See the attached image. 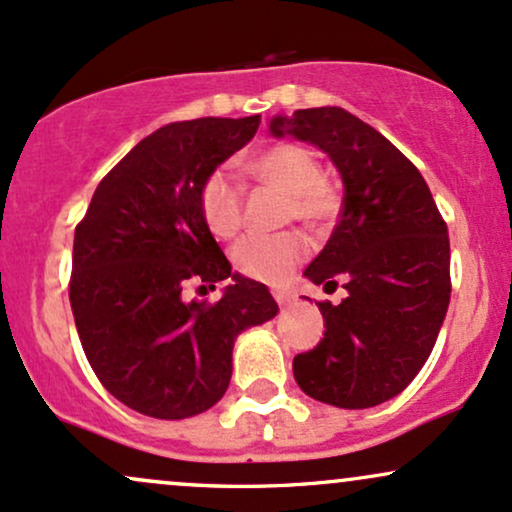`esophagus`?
Segmentation results:
<instances>
[{"instance_id": "esophagus-1", "label": "esophagus", "mask_w": 512, "mask_h": 512, "mask_svg": "<svg viewBox=\"0 0 512 512\" xmlns=\"http://www.w3.org/2000/svg\"><path fill=\"white\" fill-rule=\"evenodd\" d=\"M272 296H274V301L281 305V308H284V305H289V303H291V293H286V291H281V289H274V291H272Z\"/></svg>"}]
</instances>
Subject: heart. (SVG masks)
<instances>
[{
    "mask_svg": "<svg viewBox=\"0 0 512 512\" xmlns=\"http://www.w3.org/2000/svg\"><path fill=\"white\" fill-rule=\"evenodd\" d=\"M252 175L289 192L286 214L305 223H325L337 216L339 190L322 175L315 151L303 144H276L252 161ZM199 214L216 238L228 240L243 223V187L226 168H216L199 187ZM308 250L298 231L272 236H245L231 257L240 274L260 281H279Z\"/></svg>",
    "mask_w": 512,
    "mask_h": 512,
    "instance_id": "obj_1",
    "label": "heart"
}]
</instances>
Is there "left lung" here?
Instances as JSON below:
<instances>
[{
  "label": "left lung",
  "mask_w": 512,
  "mask_h": 512,
  "mask_svg": "<svg viewBox=\"0 0 512 512\" xmlns=\"http://www.w3.org/2000/svg\"><path fill=\"white\" fill-rule=\"evenodd\" d=\"M269 132L320 146L344 182L342 214L305 276L327 291L344 281L346 298L317 303L325 337L293 358V378L332 407L383 404L416 378L448 313V226L414 163L344 108L279 115Z\"/></svg>",
  "instance_id": "8db88e82"
}]
</instances>
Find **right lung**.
<instances>
[{
	"instance_id": "add662e5",
	"label": "right lung",
	"mask_w": 512,
	"mask_h": 512,
	"mask_svg": "<svg viewBox=\"0 0 512 512\" xmlns=\"http://www.w3.org/2000/svg\"><path fill=\"white\" fill-rule=\"evenodd\" d=\"M257 127L260 115L156 129L105 175L76 226V332L105 390L139 414L187 419L214 407L231 383L238 334L279 310L267 286L231 274L199 214L204 178ZM226 278L219 302L181 298L192 280L215 288Z\"/></svg>"
}]
</instances>
